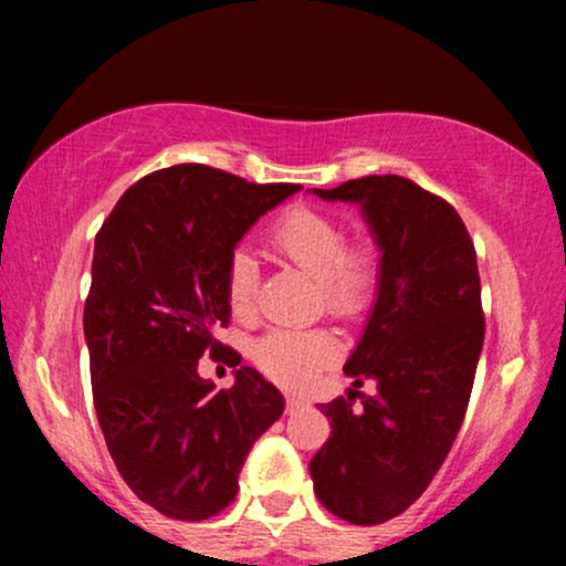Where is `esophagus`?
Returning a JSON list of instances; mask_svg holds the SVG:
<instances>
[{
  "label": "esophagus",
  "instance_id": "esophagus-1",
  "mask_svg": "<svg viewBox=\"0 0 566 566\" xmlns=\"http://www.w3.org/2000/svg\"><path fill=\"white\" fill-rule=\"evenodd\" d=\"M305 405L303 399H295V396H287V412H295V409H301Z\"/></svg>",
  "mask_w": 566,
  "mask_h": 566
}]
</instances>
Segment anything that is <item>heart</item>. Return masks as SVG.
<instances>
[{
	"instance_id": "1",
	"label": "heart",
	"mask_w": 566,
	"mask_h": 566,
	"mask_svg": "<svg viewBox=\"0 0 566 566\" xmlns=\"http://www.w3.org/2000/svg\"><path fill=\"white\" fill-rule=\"evenodd\" d=\"M276 255L316 279L322 305L340 319H356L373 303L380 282V252L369 239H346L335 216L316 207H292L271 226ZM226 297L237 316H252L258 297V265L247 250H233L226 269ZM340 354L327 329L274 327L252 346V359L282 386L301 388L333 367Z\"/></svg>"
}]
</instances>
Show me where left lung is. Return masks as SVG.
<instances>
[{
	"label": "left lung",
	"mask_w": 566,
	"mask_h": 566,
	"mask_svg": "<svg viewBox=\"0 0 566 566\" xmlns=\"http://www.w3.org/2000/svg\"><path fill=\"white\" fill-rule=\"evenodd\" d=\"M314 193L361 205L382 250L378 301L343 367L378 391L322 405L333 433L308 465L324 509L369 527L423 495L463 426L484 343L476 250L450 201L399 175Z\"/></svg>",
	"instance_id": "left-lung-1"
}]
</instances>
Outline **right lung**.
<instances>
[{
	"instance_id": "add662e5",
	"label": "right lung",
	"mask_w": 566,
	"mask_h": 566,
	"mask_svg": "<svg viewBox=\"0 0 566 566\" xmlns=\"http://www.w3.org/2000/svg\"><path fill=\"white\" fill-rule=\"evenodd\" d=\"M295 184H247L207 165H175L133 184L95 237L84 301L93 401L116 469L143 503L180 522L229 509L247 452L284 399L258 369L231 388L197 367L229 327L226 269L244 231ZM233 367L242 361L233 350Z\"/></svg>"
}]
</instances>
